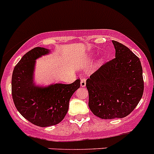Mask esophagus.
I'll list each match as a JSON object with an SVG mask.
<instances>
[{
  "mask_svg": "<svg viewBox=\"0 0 154 154\" xmlns=\"http://www.w3.org/2000/svg\"><path fill=\"white\" fill-rule=\"evenodd\" d=\"M86 80L85 78H82L81 80H80V86L81 87H85L86 86Z\"/></svg>",
  "mask_w": 154,
  "mask_h": 154,
  "instance_id": "34e87169",
  "label": "esophagus"
}]
</instances>
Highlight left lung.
Masks as SVG:
<instances>
[{
    "mask_svg": "<svg viewBox=\"0 0 154 154\" xmlns=\"http://www.w3.org/2000/svg\"><path fill=\"white\" fill-rule=\"evenodd\" d=\"M112 43L116 58L103 64L86 80L88 106L102 119L127 116L137 106L144 91L139 57L122 43Z\"/></svg>",
    "mask_w": 154,
    "mask_h": 154,
    "instance_id": "1",
    "label": "left lung"
}]
</instances>
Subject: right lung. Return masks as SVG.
Returning <instances> with one entry per match:
<instances>
[{
    "mask_svg": "<svg viewBox=\"0 0 154 154\" xmlns=\"http://www.w3.org/2000/svg\"><path fill=\"white\" fill-rule=\"evenodd\" d=\"M49 52L40 47L28 51L14 68L12 76V95L17 110L29 122L42 127L63 121L70 98L80 86L79 79L71 84L56 83L46 87L34 84L35 60Z\"/></svg>",
    "mask_w": 154,
    "mask_h": 154,
    "instance_id": "right-lung-1",
    "label": "right lung"
}]
</instances>
